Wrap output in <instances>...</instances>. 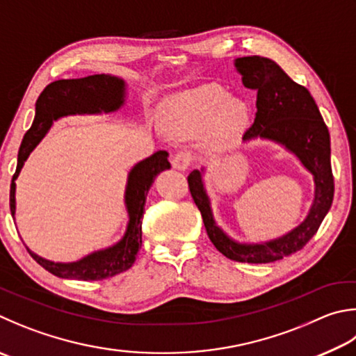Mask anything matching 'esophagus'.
<instances>
[{
  "label": "esophagus",
  "instance_id": "1",
  "mask_svg": "<svg viewBox=\"0 0 356 356\" xmlns=\"http://www.w3.org/2000/svg\"><path fill=\"white\" fill-rule=\"evenodd\" d=\"M172 168H176L179 171H185L186 168L191 165V154L190 152H177L172 157Z\"/></svg>",
  "mask_w": 356,
  "mask_h": 356
}]
</instances>
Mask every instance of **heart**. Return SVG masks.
Instances as JSON below:
<instances>
[{
	"instance_id": "heart-1",
	"label": "heart",
	"mask_w": 356,
	"mask_h": 356,
	"mask_svg": "<svg viewBox=\"0 0 356 356\" xmlns=\"http://www.w3.org/2000/svg\"><path fill=\"white\" fill-rule=\"evenodd\" d=\"M249 118V106L243 99L229 96L216 83H205L166 99L159 113V127L176 138L207 131L210 143L222 145L240 134Z\"/></svg>"
}]
</instances>
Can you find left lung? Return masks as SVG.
<instances>
[{
    "instance_id": "obj_1",
    "label": "left lung",
    "mask_w": 356,
    "mask_h": 356,
    "mask_svg": "<svg viewBox=\"0 0 356 356\" xmlns=\"http://www.w3.org/2000/svg\"><path fill=\"white\" fill-rule=\"evenodd\" d=\"M234 65L243 86L258 90L254 124L243 143L252 140L282 146L312 174L314 191L307 216L282 236L266 241H238L216 222L211 199L205 186L207 168L190 172L188 185L202 215L210 241L230 260L240 263H270L300 250L318 232L333 202L330 134L313 96L282 70L279 63L261 56L238 57Z\"/></svg>"
}]
</instances>
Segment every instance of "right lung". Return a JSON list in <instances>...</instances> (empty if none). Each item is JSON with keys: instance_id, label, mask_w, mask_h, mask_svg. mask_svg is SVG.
Instances as JSON below:
<instances>
[{"instance_id": "right-lung-1", "label": "right lung", "mask_w": 356, "mask_h": 356, "mask_svg": "<svg viewBox=\"0 0 356 356\" xmlns=\"http://www.w3.org/2000/svg\"><path fill=\"white\" fill-rule=\"evenodd\" d=\"M127 96V83L122 77L112 74H93L81 79L56 81L43 90L35 102V116L32 126L24 134L18 151L17 171L10 184V213L15 221V180L31 152L44 138L54 121L73 115H101L120 111ZM170 154L157 151L151 157L135 163L127 172L124 188V207L127 224L121 240L104 249L90 252L76 261L47 260L28 245L26 249L34 260L51 274L60 279L102 280L121 274L132 266L141 245V219H143L147 191L161 171L170 170Z\"/></svg>"}]
</instances>
